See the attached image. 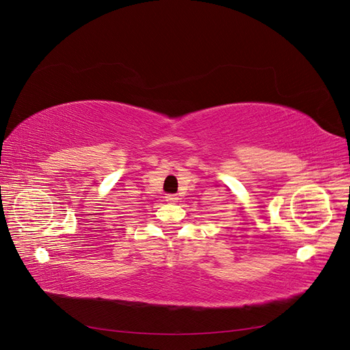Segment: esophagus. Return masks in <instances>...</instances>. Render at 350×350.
I'll list each match as a JSON object with an SVG mask.
<instances>
[{
    "instance_id": "1",
    "label": "esophagus",
    "mask_w": 350,
    "mask_h": 350,
    "mask_svg": "<svg viewBox=\"0 0 350 350\" xmlns=\"http://www.w3.org/2000/svg\"><path fill=\"white\" fill-rule=\"evenodd\" d=\"M165 198H166L167 203H171V204H174V203H176V201H178V197L175 194H167Z\"/></svg>"
}]
</instances>
